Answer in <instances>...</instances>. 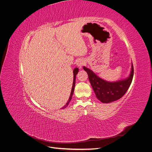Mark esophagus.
Wrapping results in <instances>:
<instances>
[{
    "instance_id": "esophagus-1",
    "label": "esophagus",
    "mask_w": 152,
    "mask_h": 152,
    "mask_svg": "<svg viewBox=\"0 0 152 152\" xmlns=\"http://www.w3.org/2000/svg\"><path fill=\"white\" fill-rule=\"evenodd\" d=\"M85 64V61L84 60H82V59H80L77 62V65L79 67V68H81L82 66L84 65Z\"/></svg>"
}]
</instances>
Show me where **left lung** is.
I'll use <instances>...</instances> for the list:
<instances>
[{"label":"left lung","instance_id":"1","mask_svg":"<svg viewBox=\"0 0 152 152\" xmlns=\"http://www.w3.org/2000/svg\"><path fill=\"white\" fill-rule=\"evenodd\" d=\"M87 73L93 90L97 98L102 103H110L119 99L128 90L133 79L134 70L132 64L129 76L116 82L106 81L96 75L90 69L83 66Z\"/></svg>","mask_w":152,"mask_h":152}]
</instances>
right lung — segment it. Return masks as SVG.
<instances>
[{
  "mask_svg": "<svg viewBox=\"0 0 152 152\" xmlns=\"http://www.w3.org/2000/svg\"><path fill=\"white\" fill-rule=\"evenodd\" d=\"M78 72H79V69H78L77 68H75L74 69V70H73V86H72V88L71 94H70V97H69V99H68V100L67 102H66V104H65V105H64V106L62 107V109H64V108H66V107L68 106V105L69 102H70V101L72 100V96H73V92H74L75 87V80H76V75L77 74Z\"/></svg>",
  "mask_w": 152,
  "mask_h": 152,
  "instance_id": "1",
  "label": "right lung"
}]
</instances>
